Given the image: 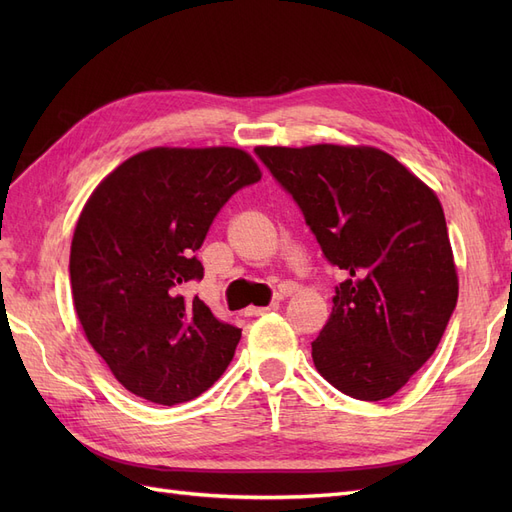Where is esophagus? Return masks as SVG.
Listing matches in <instances>:
<instances>
[{
	"mask_svg": "<svg viewBox=\"0 0 512 512\" xmlns=\"http://www.w3.org/2000/svg\"><path fill=\"white\" fill-rule=\"evenodd\" d=\"M275 309H280V301H273L271 305H267V307H247V316H262V314H267V312H275Z\"/></svg>",
	"mask_w": 512,
	"mask_h": 512,
	"instance_id": "esophagus-1",
	"label": "esophagus"
}]
</instances>
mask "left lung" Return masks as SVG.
I'll return each instance as SVG.
<instances>
[{
    "label": "left lung",
    "mask_w": 512,
    "mask_h": 512,
    "mask_svg": "<svg viewBox=\"0 0 512 512\" xmlns=\"http://www.w3.org/2000/svg\"><path fill=\"white\" fill-rule=\"evenodd\" d=\"M333 267L331 316L312 342L322 378L354 399L395 395L436 352L457 305L438 196L374 147H256Z\"/></svg>",
    "instance_id": "1"
}]
</instances>
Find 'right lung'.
<instances>
[{"mask_svg":"<svg viewBox=\"0 0 512 512\" xmlns=\"http://www.w3.org/2000/svg\"><path fill=\"white\" fill-rule=\"evenodd\" d=\"M258 181L256 162L241 149L158 147L117 166L87 200L70 247L76 316L136 397L183 404L235 356L241 329L181 290L203 280L194 252L215 215Z\"/></svg>","mask_w":512,"mask_h":512,"instance_id":"obj_1","label":"right lung"}]
</instances>
